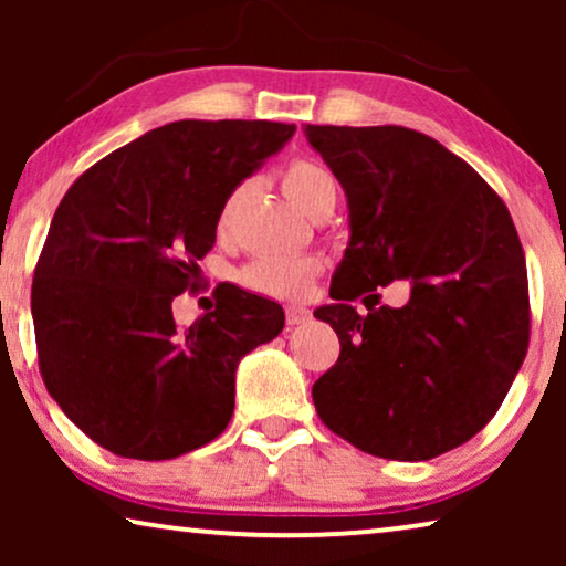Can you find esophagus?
Listing matches in <instances>:
<instances>
[{
	"mask_svg": "<svg viewBox=\"0 0 566 566\" xmlns=\"http://www.w3.org/2000/svg\"><path fill=\"white\" fill-rule=\"evenodd\" d=\"M308 319H312V312H308L306 306H298V304L285 306V322H289L291 327H296V324H306Z\"/></svg>",
	"mask_w": 566,
	"mask_h": 566,
	"instance_id": "esophagus-1",
	"label": "esophagus"
}]
</instances>
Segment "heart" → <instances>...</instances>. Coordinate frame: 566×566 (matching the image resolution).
<instances>
[{
    "mask_svg": "<svg viewBox=\"0 0 566 566\" xmlns=\"http://www.w3.org/2000/svg\"><path fill=\"white\" fill-rule=\"evenodd\" d=\"M283 192L298 211H304L308 219L322 213L324 208L335 206L337 182L327 169L314 165V161L298 159L291 161L283 172ZM231 206L229 200L221 211V223L229 221ZM322 273L319 258L312 254H291V258H258L250 265L239 270V283L250 291L265 293L273 298H298L308 291V285Z\"/></svg>",
    "mask_w": 566,
    "mask_h": 566,
    "instance_id": "obj_1",
    "label": "heart"
}]
</instances>
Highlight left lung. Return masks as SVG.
I'll use <instances>...</instances> for the list:
<instances>
[{
	"instance_id": "1",
	"label": "left lung",
	"mask_w": 566,
	"mask_h": 566,
	"mask_svg": "<svg viewBox=\"0 0 566 566\" xmlns=\"http://www.w3.org/2000/svg\"><path fill=\"white\" fill-rule=\"evenodd\" d=\"M347 198L345 258L316 319L339 358L312 397L322 422L360 451L428 461L497 412L528 350V273L497 192L436 138L401 126H306ZM394 280L401 310L368 305ZM363 292L369 316L349 306Z\"/></svg>"
}]
</instances>
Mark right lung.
I'll list each match as a JSON object with an SVG mask.
<instances>
[{
	"label": "right lung",
	"mask_w": 566,
	"mask_h": 566,
	"mask_svg": "<svg viewBox=\"0 0 566 566\" xmlns=\"http://www.w3.org/2000/svg\"><path fill=\"white\" fill-rule=\"evenodd\" d=\"M296 126L175 120L92 165L53 213L30 312L45 389L97 446L167 461L219 438L237 366L281 335L275 301L229 285L180 329L221 211Z\"/></svg>",
	"instance_id": "right-lung-1"
}]
</instances>
